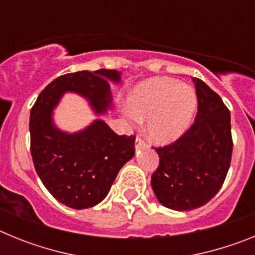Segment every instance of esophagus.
<instances>
[{
	"label": "esophagus",
	"mask_w": 255,
	"mask_h": 255,
	"mask_svg": "<svg viewBox=\"0 0 255 255\" xmlns=\"http://www.w3.org/2000/svg\"><path fill=\"white\" fill-rule=\"evenodd\" d=\"M143 147H145V143H144V140L141 139L140 135H138V136H136V139H135V148H136V149H139V148H143Z\"/></svg>",
	"instance_id": "esophagus-1"
}]
</instances>
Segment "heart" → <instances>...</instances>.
Instances as JSON below:
<instances>
[{"label": "heart", "mask_w": 255, "mask_h": 255, "mask_svg": "<svg viewBox=\"0 0 255 255\" xmlns=\"http://www.w3.org/2000/svg\"><path fill=\"white\" fill-rule=\"evenodd\" d=\"M195 91L172 78H153L129 96L131 121L148 120V136L159 145L177 140L190 126L197 111Z\"/></svg>", "instance_id": "obj_1"}]
</instances>
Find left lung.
Instances as JSON below:
<instances>
[{"label": "left lung", "mask_w": 255, "mask_h": 255, "mask_svg": "<svg viewBox=\"0 0 255 255\" xmlns=\"http://www.w3.org/2000/svg\"><path fill=\"white\" fill-rule=\"evenodd\" d=\"M193 80L198 98L194 123L177 140L155 148L159 164L150 181L159 203L175 211L208 203L224 184L233 154L229 108L206 83Z\"/></svg>", "instance_id": "8db88e82"}]
</instances>
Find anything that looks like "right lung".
I'll list each match as a JSON object with an SVG mask.
<instances>
[{
    "label": "right lung",
    "mask_w": 255,
    "mask_h": 255,
    "mask_svg": "<svg viewBox=\"0 0 255 255\" xmlns=\"http://www.w3.org/2000/svg\"><path fill=\"white\" fill-rule=\"evenodd\" d=\"M116 70L78 71L58 76L40 92L31 107L30 152L43 185L60 203L74 209L102 202L117 173L135 154L134 135H117L102 120L75 134L61 131L52 111L66 92L85 97L94 111H107L111 103L110 80L120 82Z\"/></svg>",
    "instance_id": "add662e5"
}]
</instances>
